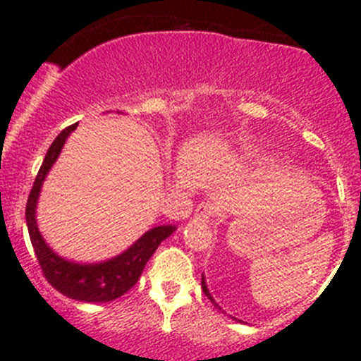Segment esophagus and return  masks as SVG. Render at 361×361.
I'll return each mask as SVG.
<instances>
[{"instance_id": "esophagus-1", "label": "esophagus", "mask_w": 361, "mask_h": 361, "mask_svg": "<svg viewBox=\"0 0 361 361\" xmlns=\"http://www.w3.org/2000/svg\"><path fill=\"white\" fill-rule=\"evenodd\" d=\"M216 213V206L213 202H201L195 209V220L199 221H209V218Z\"/></svg>"}]
</instances>
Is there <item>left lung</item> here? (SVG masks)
I'll return each instance as SVG.
<instances>
[{"label":"left lung","instance_id":"1","mask_svg":"<svg viewBox=\"0 0 361 361\" xmlns=\"http://www.w3.org/2000/svg\"><path fill=\"white\" fill-rule=\"evenodd\" d=\"M201 285H202V292H204V295H206L207 298H211V302H213L214 305H216V302L213 300V297H211V293H209V290H207V286H206V281H204V278H202V281H201ZM218 307V305H216Z\"/></svg>","mask_w":361,"mask_h":361}]
</instances>
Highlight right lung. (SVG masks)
I'll use <instances>...</instances> for the list:
<instances>
[{
	"instance_id": "1",
	"label": "right lung",
	"mask_w": 361,
	"mask_h": 361,
	"mask_svg": "<svg viewBox=\"0 0 361 361\" xmlns=\"http://www.w3.org/2000/svg\"><path fill=\"white\" fill-rule=\"evenodd\" d=\"M76 126L78 123L66 127L50 145L42 167L36 174L31 194H29L27 206H25V221H27L29 238H31V245L35 248L36 258H38L39 269L47 281L57 292L82 302H110L122 297L136 285L147 262L159 248L160 243L176 231V227L174 225L154 227L152 231L145 232L129 250L111 260L99 262V264H76V262H69L50 250V246L43 241L38 225H36V202H38L45 176L59 157L68 136L71 134V130L76 129Z\"/></svg>"
}]
</instances>
